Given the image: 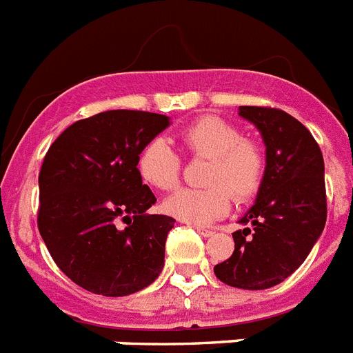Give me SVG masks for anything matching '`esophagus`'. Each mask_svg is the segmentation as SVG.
Returning a JSON list of instances; mask_svg holds the SVG:
<instances>
[{"mask_svg": "<svg viewBox=\"0 0 353 353\" xmlns=\"http://www.w3.org/2000/svg\"><path fill=\"white\" fill-rule=\"evenodd\" d=\"M193 229H196L198 234H202L203 238H209V236H212L214 232L211 231V229H208V227H200V225H193Z\"/></svg>", "mask_w": 353, "mask_h": 353, "instance_id": "34e87169", "label": "esophagus"}]
</instances>
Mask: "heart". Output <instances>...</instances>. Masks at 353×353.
<instances>
[{"label": "heart", "instance_id": "1", "mask_svg": "<svg viewBox=\"0 0 353 353\" xmlns=\"http://www.w3.org/2000/svg\"><path fill=\"white\" fill-rule=\"evenodd\" d=\"M189 155L209 159L205 189H179L164 202L171 216L193 225H209L223 218L234 200L245 202L258 193L265 176V153L252 139L220 117L205 115L179 133ZM141 179L151 188L170 191L180 180L182 160L165 141H151L137 160Z\"/></svg>", "mask_w": 353, "mask_h": 353}]
</instances>
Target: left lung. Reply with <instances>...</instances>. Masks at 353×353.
Masks as SVG:
<instances>
[{
  "mask_svg": "<svg viewBox=\"0 0 353 353\" xmlns=\"http://www.w3.org/2000/svg\"><path fill=\"white\" fill-rule=\"evenodd\" d=\"M260 130L267 165L254 205L236 231L229 260L214 267L225 285L263 290L281 283L305 261L327 222L325 162L312 133L283 110L240 106Z\"/></svg>",
  "mask_w": 353,
  "mask_h": 353,
  "instance_id": "8db88e82",
  "label": "left lung"
}]
</instances>
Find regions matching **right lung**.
Instances as JSON below:
<instances>
[{"mask_svg": "<svg viewBox=\"0 0 353 353\" xmlns=\"http://www.w3.org/2000/svg\"><path fill=\"white\" fill-rule=\"evenodd\" d=\"M168 126L159 113L112 110L74 122L46 151L37 227L55 265L84 290L119 298L162 272L174 220L145 212L157 198L137 160Z\"/></svg>", "mask_w": 353, "mask_h": 353, "instance_id": "1", "label": "right lung"}]
</instances>
